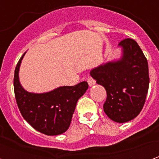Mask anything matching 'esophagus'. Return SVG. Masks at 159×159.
Here are the masks:
<instances>
[{
	"instance_id": "esophagus-1",
	"label": "esophagus",
	"mask_w": 159,
	"mask_h": 159,
	"mask_svg": "<svg viewBox=\"0 0 159 159\" xmlns=\"http://www.w3.org/2000/svg\"><path fill=\"white\" fill-rule=\"evenodd\" d=\"M87 82H88V83H89V85L90 87L93 86V85H94V84H95V80L93 79V77H92L91 76H88Z\"/></svg>"
}]
</instances>
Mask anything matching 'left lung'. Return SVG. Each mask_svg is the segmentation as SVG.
<instances>
[{"mask_svg":"<svg viewBox=\"0 0 159 159\" xmlns=\"http://www.w3.org/2000/svg\"><path fill=\"white\" fill-rule=\"evenodd\" d=\"M123 55L119 60L108 62L90 71L96 83L107 90L104 111L117 123H126L142 110L149 88L148 63L134 40L119 42Z\"/></svg>","mask_w":159,"mask_h":159,"instance_id":"1","label":"left lung"}]
</instances>
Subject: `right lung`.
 <instances>
[{
  "instance_id": "obj_1",
  "label": "right lung",
  "mask_w": 159,
  "mask_h": 159,
  "mask_svg": "<svg viewBox=\"0 0 159 159\" xmlns=\"http://www.w3.org/2000/svg\"><path fill=\"white\" fill-rule=\"evenodd\" d=\"M17 64L13 87L18 107L23 117L37 131L47 135H58L69 129L77 100L89 88L87 82L75 86L59 87L44 93H33L23 89L19 70L24 55Z\"/></svg>"
}]
</instances>
